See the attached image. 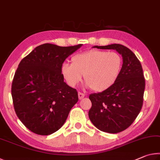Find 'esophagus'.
Instances as JSON below:
<instances>
[{"mask_svg": "<svg viewBox=\"0 0 160 160\" xmlns=\"http://www.w3.org/2000/svg\"><path fill=\"white\" fill-rule=\"evenodd\" d=\"M85 97V94L82 92H78V98L79 99H82Z\"/></svg>", "mask_w": 160, "mask_h": 160, "instance_id": "34e87169", "label": "esophagus"}]
</instances>
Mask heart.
Returning a JSON list of instances; mask_svg holds the SVG:
<instances>
[{"instance_id": "obj_1", "label": "heart", "mask_w": 160, "mask_h": 160, "mask_svg": "<svg viewBox=\"0 0 160 160\" xmlns=\"http://www.w3.org/2000/svg\"><path fill=\"white\" fill-rule=\"evenodd\" d=\"M71 63L61 66V73L67 83L75 87L83 75L86 86L100 92L110 88L118 80L123 59L118 53L92 49L75 54Z\"/></svg>"}]
</instances>
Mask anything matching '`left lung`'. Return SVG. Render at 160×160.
Segmentation results:
<instances>
[{
    "instance_id": "obj_1",
    "label": "left lung",
    "mask_w": 160,
    "mask_h": 160,
    "mask_svg": "<svg viewBox=\"0 0 160 160\" xmlns=\"http://www.w3.org/2000/svg\"><path fill=\"white\" fill-rule=\"evenodd\" d=\"M93 47L116 50L122 56V69L114 85L89 96L92 107L88 115L93 125L102 131L117 133L128 128L141 110L145 87L142 68L136 56L125 46Z\"/></svg>"
}]
</instances>
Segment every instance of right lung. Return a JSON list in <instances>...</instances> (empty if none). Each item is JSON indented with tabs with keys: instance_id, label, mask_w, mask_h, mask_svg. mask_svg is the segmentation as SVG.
<instances>
[{
	"instance_id": "obj_1",
	"label": "right lung",
	"mask_w": 160,
	"mask_h": 160,
	"mask_svg": "<svg viewBox=\"0 0 160 160\" xmlns=\"http://www.w3.org/2000/svg\"><path fill=\"white\" fill-rule=\"evenodd\" d=\"M82 46L66 47L47 43L20 61L11 93L16 114L29 131L48 135L66 122L78 95L75 89L64 82L61 66Z\"/></svg>"
}]
</instances>
